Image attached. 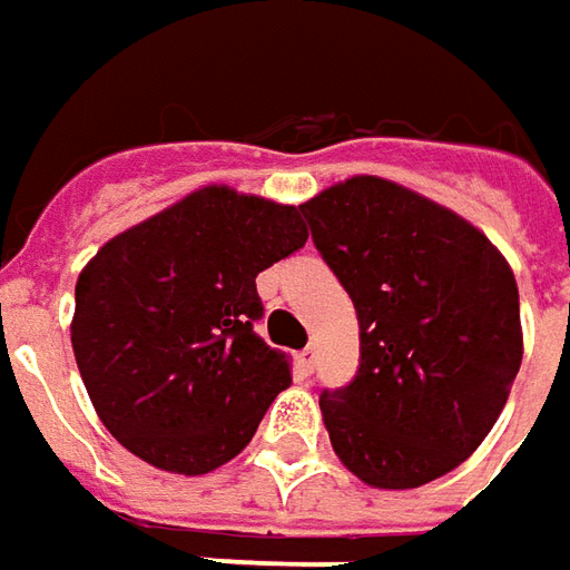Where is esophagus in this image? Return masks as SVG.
<instances>
[{
  "label": "esophagus",
  "instance_id": "esophagus-1",
  "mask_svg": "<svg viewBox=\"0 0 570 570\" xmlns=\"http://www.w3.org/2000/svg\"><path fill=\"white\" fill-rule=\"evenodd\" d=\"M296 358H299V371H302V374H305V377H308V374L315 371V358H317L315 346L308 343V346H305V350H302L299 355H296Z\"/></svg>",
  "mask_w": 570,
  "mask_h": 570
}]
</instances>
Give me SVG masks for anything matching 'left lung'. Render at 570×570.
I'll use <instances>...</instances> for the list:
<instances>
[{
  "label": "left lung",
  "instance_id": "1",
  "mask_svg": "<svg viewBox=\"0 0 570 570\" xmlns=\"http://www.w3.org/2000/svg\"><path fill=\"white\" fill-rule=\"evenodd\" d=\"M299 212L358 312V374L321 393L331 446L377 490L443 478L493 431L521 367L505 255L452 208L371 174Z\"/></svg>",
  "mask_w": 570,
  "mask_h": 570
}]
</instances>
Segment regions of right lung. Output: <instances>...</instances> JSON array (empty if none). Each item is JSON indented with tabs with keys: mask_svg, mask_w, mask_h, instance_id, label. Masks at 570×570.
I'll return each instance as SVG.
<instances>
[{
	"mask_svg": "<svg viewBox=\"0 0 570 570\" xmlns=\"http://www.w3.org/2000/svg\"><path fill=\"white\" fill-rule=\"evenodd\" d=\"M305 239L296 205L212 184L92 255L73 286L71 346L124 449L196 478L249 446L293 381L289 358L255 334V277Z\"/></svg>",
	"mask_w": 570,
	"mask_h": 570,
	"instance_id": "obj_1",
	"label": "right lung"
}]
</instances>
